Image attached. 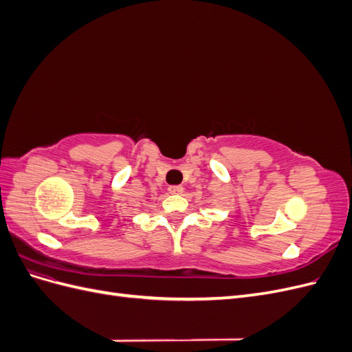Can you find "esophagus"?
<instances>
[{
	"mask_svg": "<svg viewBox=\"0 0 352 352\" xmlns=\"http://www.w3.org/2000/svg\"><path fill=\"white\" fill-rule=\"evenodd\" d=\"M168 192L173 194V195H179L184 192V186H179V185H173V186H168Z\"/></svg>",
	"mask_w": 352,
	"mask_h": 352,
	"instance_id": "34e87169",
	"label": "esophagus"
}]
</instances>
